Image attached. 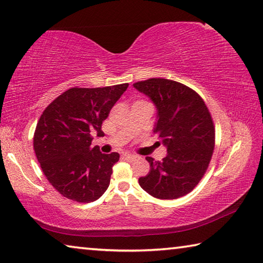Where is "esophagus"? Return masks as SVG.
<instances>
[{"label":"esophagus","mask_w":263,"mask_h":263,"mask_svg":"<svg viewBox=\"0 0 263 263\" xmlns=\"http://www.w3.org/2000/svg\"><path fill=\"white\" fill-rule=\"evenodd\" d=\"M123 159H125L127 161H133V160L137 159V156L136 155H132V154H124L123 155Z\"/></svg>","instance_id":"esophagus-1"}]
</instances>
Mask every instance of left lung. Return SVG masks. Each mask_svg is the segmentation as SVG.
Masks as SVG:
<instances>
[{"mask_svg":"<svg viewBox=\"0 0 263 263\" xmlns=\"http://www.w3.org/2000/svg\"><path fill=\"white\" fill-rule=\"evenodd\" d=\"M133 87L155 104L154 133L168 152L162 161L146 157L151 170L139 178V185L157 199L184 197L201 180L212 160L215 128L211 112L195 90L174 80L152 78Z\"/></svg>","mask_w":263,"mask_h":263,"instance_id":"8db88e82","label":"left lung"}]
</instances>
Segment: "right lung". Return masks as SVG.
Listing matches in <instances>:
<instances>
[{"label": "right lung", "instance_id": "right-lung-1", "mask_svg": "<svg viewBox=\"0 0 263 263\" xmlns=\"http://www.w3.org/2000/svg\"><path fill=\"white\" fill-rule=\"evenodd\" d=\"M127 86L70 88L42 112L33 147L47 179L63 197L92 202L106 192L119 154H102L92 146V133L102 135V122Z\"/></svg>", "mask_w": 263, "mask_h": 263}]
</instances>
